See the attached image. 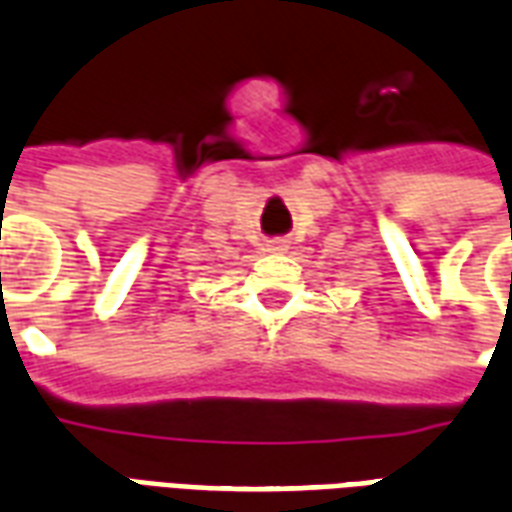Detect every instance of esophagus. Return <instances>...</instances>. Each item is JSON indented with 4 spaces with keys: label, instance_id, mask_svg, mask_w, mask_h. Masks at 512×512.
Wrapping results in <instances>:
<instances>
[{
    "label": "esophagus",
    "instance_id": "34e87169",
    "mask_svg": "<svg viewBox=\"0 0 512 512\" xmlns=\"http://www.w3.org/2000/svg\"><path fill=\"white\" fill-rule=\"evenodd\" d=\"M266 249L271 255H282V252H288V241L285 238H274V241H268Z\"/></svg>",
    "mask_w": 512,
    "mask_h": 512
}]
</instances>
